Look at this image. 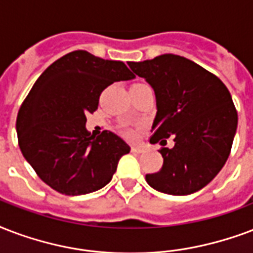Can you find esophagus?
I'll use <instances>...</instances> for the list:
<instances>
[{
  "mask_svg": "<svg viewBox=\"0 0 253 253\" xmlns=\"http://www.w3.org/2000/svg\"><path fill=\"white\" fill-rule=\"evenodd\" d=\"M131 151L136 152V154H140V152L144 151V148L139 147V146H132V147H131Z\"/></svg>",
  "mask_w": 253,
  "mask_h": 253,
  "instance_id": "esophagus-1",
  "label": "esophagus"
}]
</instances>
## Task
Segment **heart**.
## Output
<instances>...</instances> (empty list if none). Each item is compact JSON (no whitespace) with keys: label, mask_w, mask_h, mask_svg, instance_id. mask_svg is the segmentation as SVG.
I'll return each instance as SVG.
<instances>
[{"label":"heart","mask_w":253,"mask_h":253,"mask_svg":"<svg viewBox=\"0 0 253 253\" xmlns=\"http://www.w3.org/2000/svg\"><path fill=\"white\" fill-rule=\"evenodd\" d=\"M121 134H122L123 136H126V138H134L135 130L130 126H122V128H121Z\"/></svg>","instance_id":"b5f03b06"}]
</instances>
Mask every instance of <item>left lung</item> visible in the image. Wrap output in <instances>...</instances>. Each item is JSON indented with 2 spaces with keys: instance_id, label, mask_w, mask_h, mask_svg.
Returning a JSON list of instances; mask_svg holds the SVG:
<instances>
[{
  "instance_id": "left-lung-1",
  "label": "left lung",
  "mask_w": 253,
  "mask_h": 253,
  "mask_svg": "<svg viewBox=\"0 0 253 253\" xmlns=\"http://www.w3.org/2000/svg\"><path fill=\"white\" fill-rule=\"evenodd\" d=\"M132 73L151 84L157 117L150 143L162 147L163 166L146 180L169 195H190L206 187L228 159L238 113L228 88L216 75L180 55L163 54L143 62H128Z\"/></svg>"
}]
</instances>
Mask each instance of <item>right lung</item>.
Returning a JSON list of instances; mask_svg holds the SVG:
<instances>
[{
    "label": "right lung",
    "mask_w": 253,
    "mask_h": 253,
    "mask_svg": "<svg viewBox=\"0 0 253 253\" xmlns=\"http://www.w3.org/2000/svg\"><path fill=\"white\" fill-rule=\"evenodd\" d=\"M135 75L121 61L84 50L57 59L33 84L17 115L21 152L37 175L65 195H84L111 180L130 146L111 131L92 136L86 115L98 109L101 92Z\"/></svg>",
    "instance_id": "obj_1"
}]
</instances>
